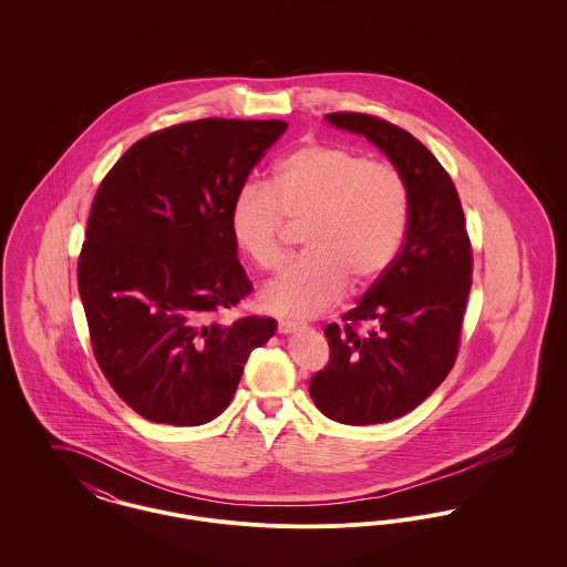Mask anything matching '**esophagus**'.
Returning <instances> with one entry per match:
<instances>
[{
    "mask_svg": "<svg viewBox=\"0 0 567 567\" xmlns=\"http://www.w3.org/2000/svg\"><path fill=\"white\" fill-rule=\"evenodd\" d=\"M303 323H299V321H278V331L280 333H293L297 329H301Z\"/></svg>",
    "mask_w": 567,
    "mask_h": 567,
    "instance_id": "esophagus-1",
    "label": "esophagus"
}]
</instances>
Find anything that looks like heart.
I'll list each match as a JSON object with an SVG mask.
<instances>
[{"mask_svg": "<svg viewBox=\"0 0 567 567\" xmlns=\"http://www.w3.org/2000/svg\"><path fill=\"white\" fill-rule=\"evenodd\" d=\"M410 187L389 162L310 142L276 163L266 187H244L229 213L236 246L261 271L287 261L289 225L303 255L270 282L261 301L278 315L312 317L386 270L404 243Z\"/></svg>", "mask_w": 567, "mask_h": 567, "instance_id": "b5f03b06", "label": "heart"}]
</instances>
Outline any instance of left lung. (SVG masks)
Here are the masks:
<instances>
[{
	"label": "left lung",
	"instance_id": "1",
	"mask_svg": "<svg viewBox=\"0 0 567 567\" xmlns=\"http://www.w3.org/2000/svg\"><path fill=\"white\" fill-rule=\"evenodd\" d=\"M336 127L363 134L404 172L405 243L349 310L324 327L329 361L310 398L331 421L377 425L425 402L455 365L472 287V243L453 178L432 151L372 114L331 112Z\"/></svg>",
	"mask_w": 567,
	"mask_h": 567
}]
</instances>
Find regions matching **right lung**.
I'll return each instance as SVG.
<instances>
[{
	"label": "right lung",
	"mask_w": 567,
	"mask_h": 567,
	"mask_svg": "<svg viewBox=\"0 0 567 567\" xmlns=\"http://www.w3.org/2000/svg\"><path fill=\"white\" fill-rule=\"evenodd\" d=\"M285 121L199 118L137 140L95 193L79 291L95 361L116 395L165 425H204L276 331L223 321L250 296L229 213Z\"/></svg>",
	"instance_id": "obj_1"
}]
</instances>
